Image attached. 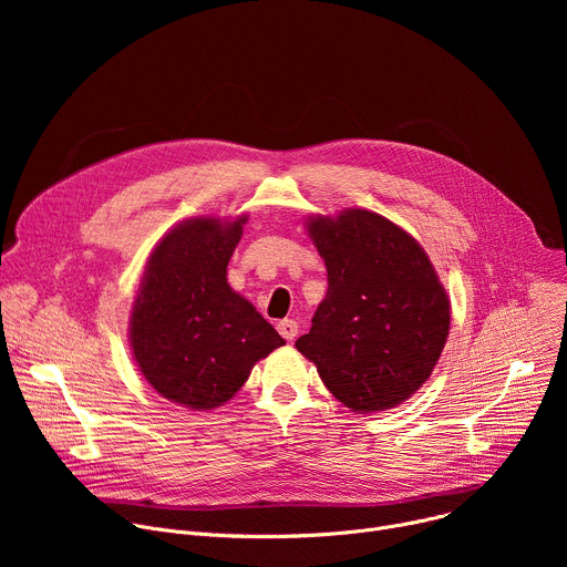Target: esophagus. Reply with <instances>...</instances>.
Segmentation results:
<instances>
[{
	"instance_id": "1",
	"label": "esophagus",
	"mask_w": 567,
	"mask_h": 567,
	"mask_svg": "<svg viewBox=\"0 0 567 567\" xmlns=\"http://www.w3.org/2000/svg\"><path fill=\"white\" fill-rule=\"evenodd\" d=\"M278 332H280V337H282V339L293 341V339H296V334H298V322H296V320H291V318H285V320H280V322H278Z\"/></svg>"
}]
</instances>
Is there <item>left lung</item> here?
Here are the masks:
<instances>
[{"mask_svg": "<svg viewBox=\"0 0 567 567\" xmlns=\"http://www.w3.org/2000/svg\"><path fill=\"white\" fill-rule=\"evenodd\" d=\"M309 235L328 267V293L296 348L348 409H394L444 350L449 296L417 241L377 213L316 217Z\"/></svg>", "mask_w": 567, "mask_h": 567, "instance_id": "obj_1", "label": "left lung"}]
</instances>
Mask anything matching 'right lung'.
Segmentation results:
<instances>
[{"mask_svg":"<svg viewBox=\"0 0 567 567\" xmlns=\"http://www.w3.org/2000/svg\"><path fill=\"white\" fill-rule=\"evenodd\" d=\"M239 217H195L152 251L136 296L130 341L147 383L171 401L206 411L221 406L285 339L226 282L241 237Z\"/></svg>","mask_w":567,"mask_h":567,"instance_id":"add662e5","label":"right lung"}]
</instances>
